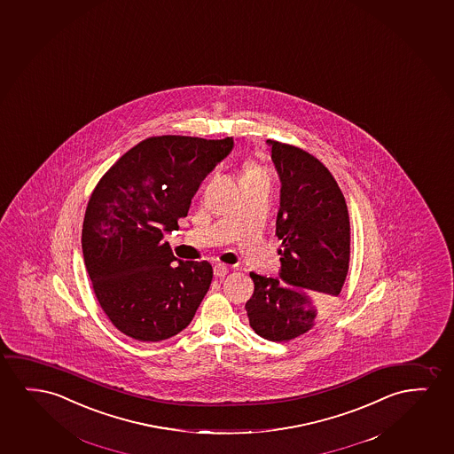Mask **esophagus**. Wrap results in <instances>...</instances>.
Listing matches in <instances>:
<instances>
[{
  "label": "esophagus",
  "mask_w": 454,
  "mask_h": 454,
  "mask_svg": "<svg viewBox=\"0 0 454 454\" xmlns=\"http://www.w3.org/2000/svg\"><path fill=\"white\" fill-rule=\"evenodd\" d=\"M230 271V268L223 265V263H217L215 267H214V274H215V278H224L226 274Z\"/></svg>",
  "instance_id": "34e87169"
}]
</instances>
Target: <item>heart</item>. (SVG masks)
Segmentation results:
<instances>
[{"label": "heart", "mask_w": 454, "mask_h": 454, "mask_svg": "<svg viewBox=\"0 0 454 454\" xmlns=\"http://www.w3.org/2000/svg\"><path fill=\"white\" fill-rule=\"evenodd\" d=\"M259 172H261V168H255L253 164H248V166L245 168V175L259 174Z\"/></svg>", "instance_id": "b5f03b06"}]
</instances>
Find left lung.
I'll return each instance as SVG.
<instances>
[{"mask_svg":"<svg viewBox=\"0 0 454 454\" xmlns=\"http://www.w3.org/2000/svg\"><path fill=\"white\" fill-rule=\"evenodd\" d=\"M280 178L276 220L279 278L249 273V325L270 341H288L315 325L325 302L341 293L350 259L348 205L333 175L309 152L268 139Z\"/></svg>","mask_w":454,"mask_h":454,"instance_id":"left-lung-1","label":"left lung"}]
</instances>
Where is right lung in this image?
Segmentation results:
<instances>
[{
  "label": "right lung",
  "instance_id": "1",
  "mask_svg": "<svg viewBox=\"0 0 454 454\" xmlns=\"http://www.w3.org/2000/svg\"><path fill=\"white\" fill-rule=\"evenodd\" d=\"M232 137H152L108 168L88 201L82 251L96 298L116 329L156 342L180 333L209 290V262L175 264L164 232L186 217Z\"/></svg>",
  "mask_w": 454,
  "mask_h": 454
}]
</instances>
